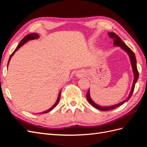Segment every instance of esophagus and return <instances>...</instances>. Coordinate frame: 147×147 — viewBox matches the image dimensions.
<instances>
[{"label":"esophagus","instance_id":"1","mask_svg":"<svg viewBox=\"0 0 147 147\" xmlns=\"http://www.w3.org/2000/svg\"><path fill=\"white\" fill-rule=\"evenodd\" d=\"M77 77H82V73H78V74H77Z\"/></svg>","mask_w":147,"mask_h":147}]
</instances>
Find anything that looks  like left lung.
<instances>
[{
	"label": "left lung",
	"mask_w": 147,
	"mask_h": 147,
	"mask_svg": "<svg viewBox=\"0 0 147 147\" xmlns=\"http://www.w3.org/2000/svg\"><path fill=\"white\" fill-rule=\"evenodd\" d=\"M108 35L110 36V37L111 38L113 39V45L115 46H118L121 47L123 50L125 51L129 56L130 57V60L131 62V65H132V70H133V73H134V82H133V84H132V89L128 97L125 99L124 100H123V102H120V103L116 104L113 106H110V107H102V106H99L97 104H95L94 102L92 101V100L91 99V98L90 97V89L88 90V92L86 93V98L88 101L90 102V104L94 107L96 108L97 109H99L100 110L102 111H107V110H111L115 109V108L118 107L123 105L124 102H126V101H127L129 99L132 95V93L134 92V88H135V84L137 81L138 78H139V72H138V70L137 68V62H136V56L134 52L132 51V50L129 48L125 43H124L122 40L121 38H120L117 34H116L114 32H109L108 34Z\"/></svg>",
	"instance_id": "obj_1"
}]
</instances>
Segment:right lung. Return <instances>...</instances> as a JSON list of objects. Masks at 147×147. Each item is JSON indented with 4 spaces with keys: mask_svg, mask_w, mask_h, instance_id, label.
<instances>
[{
    "mask_svg": "<svg viewBox=\"0 0 147 147\" xmlns=\"http://www.w3.org/2000/svg\"><path fill=\"white\" fill-rule=\"evenodd\" d=\"M39 37V35L37 34H35V33H32V34H28V35H26V36L21 40V42H20V44L18 45V47L16 48V49L15 50V51L13 52V53L11 55V56H10V58H9V60H8V64H7V67H8V64H9V62H10V59H11V57H12V56L14 55V53L18 50V49L22 46V45H23L25 43H26L27 42L28 40H34V39H35V38H38ZM61 91H60V92L59 93V96H58V97H57V100H56V102H55V104L53 105L51 107L50 109H48V110H47V111H45V112H42V113H48V112H50V111H51V110H53V109H54L55 107L57 105V104H58V102H59V100H60V97H61Z\"/></svg>",
    "mask_w": 147,
    "mask_h": 147,
    "instance_id": "obj_1",
    "label": "right lung"
}]
</instances>
